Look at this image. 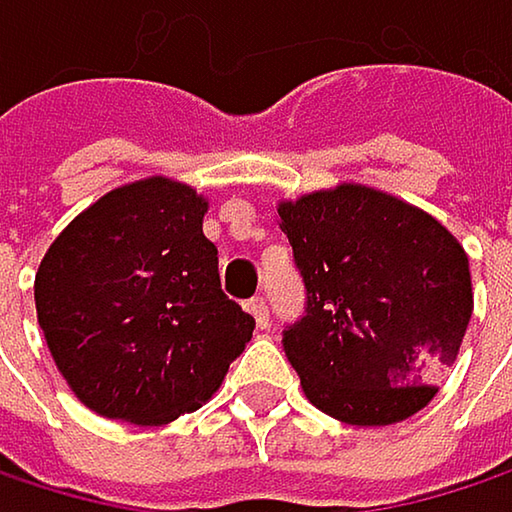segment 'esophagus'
Instances as JSON below:
<instances>
[{
	"mask_svg": "<svg viewBox=\"0 0 512 512\" xmlns=\"http://www.w3.org/2000/svg\"><path fill=\"white\" fill-rule=\"evenodd\" d=\"M246 308H249V314L255 317V323L260 329L269 326V305H266V296H252V299L246 302Z\"/></svg>",
	"mask_w": 512,
	"mask_h": 512,
	"instance_id": "1",
	"label": "esophagus"
}]
</instances>
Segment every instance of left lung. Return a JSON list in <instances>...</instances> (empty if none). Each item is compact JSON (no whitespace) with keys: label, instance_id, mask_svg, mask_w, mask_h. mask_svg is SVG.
<instances>
[{"label":"left lung","instance_id":"left-lung-1","mask_svg":"<svg viewBox=\"0 0 512 512\" xmlns=\"http://www.w3.org/2000/svg\"><path fill=\"white\" fill-rule=\"evenodd\" d=\"M305 314L281 344L326 415L385 427L424 409L471 320L462 246L427 213L367 186L281 204Z\"/></svg>","mask_w":512,"mask_h":512}]
</instances>
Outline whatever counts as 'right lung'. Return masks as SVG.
I'll return each instance as SVG.
<instances>
[{
    "mask_svg": "<svg viewBox=\"0 0 512 512\" xmlns=\"http://www.w3.org/2000/svg\"><path fill=\"white\" fill-rule=\"evenodd\" d=\"M207 201L151 177L88 207L35 275L38 323L73 394L103 418L168 424L198 409L252 341L204 237Z\"/></svg>",
    "mask_w": 512,
    "mask_h": 512,
    "instance_id": "add662e5",
    "label": "right lung"
}]
</instances>
